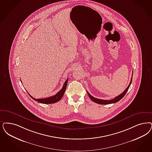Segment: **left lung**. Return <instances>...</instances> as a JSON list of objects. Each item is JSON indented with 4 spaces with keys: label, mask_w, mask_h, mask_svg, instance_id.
I'll use <instances>...</instances> for the list:
<instances>
[{
    "label": "left lung",
    "mask_w": 152,
    "mask_h": 152,
    "mask_svg": "<svg viewBox=\"0 0 152 152\" xmlns=\"http://www.w3.org/2000/svg\"><path fill=\"white\" fill-rule=\"evenodd\" d=\"M132 75L133 73H132V77H131V81H130V83L129 85V86H127V88L125 89V90L122 93H121V94L115 96V98L114 99L112 100H103L100 99H98V98H95L94 97H93L92 95L90 94L88 91H87L88 93V94L89 95V98H90V99L92 101H93L95 103H98V104H112V103H117V102L120 101L122 98H123V97L125 95L127 91H128V90L129 89V87L130 86V85L131 84V82H132Z\"/></svg>",
    "instance_id": "1"
}]
</instances>
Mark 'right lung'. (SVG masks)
<instances>
[{"instance_id":"add662e5","label":"right lung","mask_w":152,"mask_h":152,"mask_svg":"<svg viewBox=\"0 0 152 152\" xmlns=\"http://www.w3.org/2000/svg\"><path fill=\"white\" fill-rule=\"evenodd\" d=\"M68 79L66 80V81L64 82V83L63 84V87L62 89H61L60 91H59L54 96H52L50 97H48L47 98H42V99H35L34 98H33L31 95L28 94L30 96V97L32 98L35 101L38 102L39 103H42V104H53V103H55L56 102H57L58 101H59L60 100L62 99V98L63 97V95L64 94V92L66 91V87H67V82H68Z\"/></svg>"}]
</instances>
